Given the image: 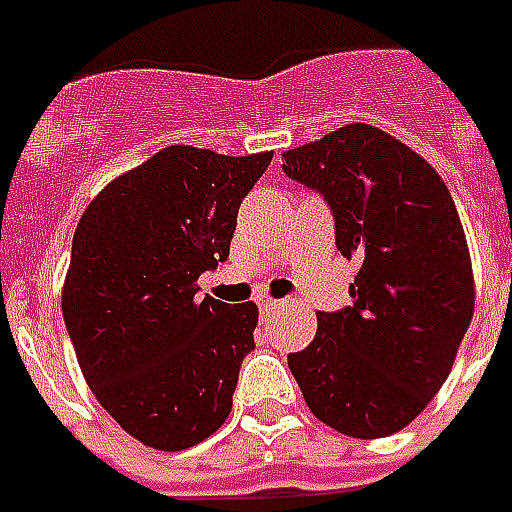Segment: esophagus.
<instances>
[{
  "label": "esophagus",
  "instance_id": "esophagus-1",
  "mask_svg": "<svg viewBox=\"0 0 512 512\" xmlns=\"http://www.w3.org/2000/svg\"><path fill=\"white\" fill-rule=\"evenodd\" d=\"M285 301H279V299H260V312L263 315H268V312H277L279 307H282Z\"/></svg>",
  "mask_w": 512,
  "mask_h": 512
}]
</instances>
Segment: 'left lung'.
<instances>
[{
	"instance_id": "8db88e82",
	"label": "left lung",
	"mask_w": 512,
	"mask_h": 512,
	"mask_svg": "<svg viewBox=\"0 0 512 512\" xmlns=\"http://www.w3.org/2000/svg\"><path fill=\"white\" fill-rule=\"evenodd\" d=\"M290 178L332 205L354 304L318 312L288 367L315 417L354 439H384L447 381L474 315L472 257L450 189L425 158L367 123L282 153Z\"/></svg>"
}]
</instances>
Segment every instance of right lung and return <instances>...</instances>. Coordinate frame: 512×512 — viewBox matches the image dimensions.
Returning <instances> with one entry per match:
<instances>
[{
    "mask_svg": "<svg viewBox=\"0 0 512 512\" xmlns=\"http://www.w3.org/2000/svg\"><path fill=\"white\" fill-rule=\"evenodd\" d=\"M271 156L169 145L106 183L76 224L62 318L87 386L145 447L189 450L230 417L257 304L200 299L197 279L227 260Z\"/></svg>",
    "mask_w": 512,
    "mask_h": 512,
    "instance_id": "1",
    "label": "right lung"
}]
</instances>
